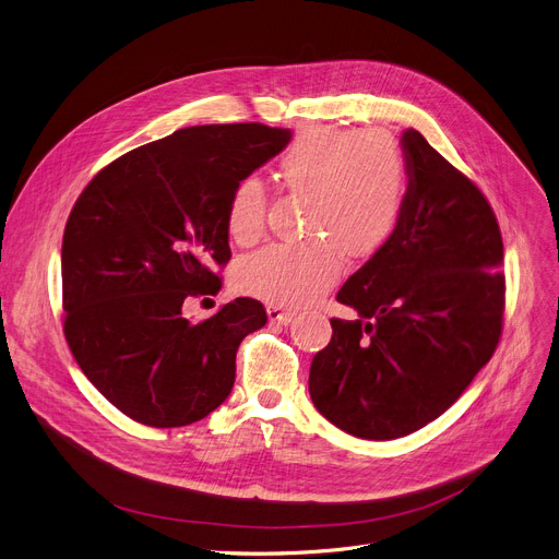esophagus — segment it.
I'll return each instance as SVG.
<instances>
[{
  "label": "esophagus",
  "instance_id": "esophagus-1",
  "mask_svg": "<svg viewBox=\"0 0 559 559\" xmlns=\"http://www.w3.org/2000/svg\"><path fill=\"white\" fill-rule=\"evenodd\" d=\"M295 318L293 311L282 309V307H269V320L277 322V324H288Z\"/></svg>",
  "mask_w": 559,
  "mask_h": 559
}]
</instances>
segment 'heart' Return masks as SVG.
I'll list each match as a JSON object with an SVG mask.
<instances>
[{"label":"heart","mask_w":559,"mask_h":559,"mask_svg":"<svg viewBox=\"0 0 559 559\" xmlns=\"http://www.w3.org/2000/svg\"><path fill=\"white\" fill-rule=\"evenodd\" d=\"M282 185L307 195V237L300 246H273L241 261L237 286L275 307H307L330 290L343 257L370 259L395 237L408 193V167L385 130L316 126L290 142L277 162ZM269 193L257 176L229 193L225 225L239 246L264 237Z\"/></svg>","instance_id":"obj_1"}]
</instances>
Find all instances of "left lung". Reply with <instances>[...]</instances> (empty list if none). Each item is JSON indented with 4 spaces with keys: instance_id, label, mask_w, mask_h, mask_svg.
<instances>
[{
    "instance_id": "left-lung-1",
    "label": "left lung",
    "mask_w": 559,
    "mask_h": 559,
    "mask_svg": "<svg viewBox=\"0 0 559 559\" xmlns=\"http://www.w3.org/2000/svg\"><path fill=\"white\" fill-rule=\"evenodd\" d=\"M402 148V223L338 290L358 318H332L309 372L320 415L364 440L404 438L440 417L495 354L506 309L503 241L487 199L415 128Z\"/></svg>"
}]
</instances>
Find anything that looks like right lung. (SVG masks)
I'll return each mask as SVG.
<instances>
[{
    "label": "right lung",
    "mask_w": 559,
    "mask_h": 559,
    "mask_svg": "<svg viewBox=\"0 0 559 559\" xmlns=\"http://www.w3.org/2000/svg\"><path fill=\"white\" fill-rule=\"evenodd\" d=\"M288 142L264 123L182 128L117 157L79 195L60 252L64 338L130 419L174 429L227 400L237 349L266 309L237 298L189 322L182 305L218 293L229 193Z\"/></svg>",
    "instance_id": "add662e5"
}]
</instances>
